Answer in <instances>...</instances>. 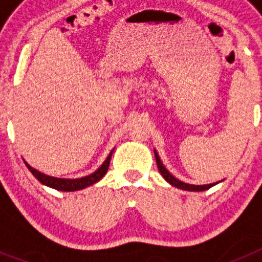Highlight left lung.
I'll list each match as a JSON object with an SVG mask.
<instances>
[{"mask_svg": "<svg viewBox=\"0 0 262 262\" xmlns=\"http://www.w3.org/2000/svg\"><path fill=\"white\" fill-rule=\"evenodd\" d=\"M155 157H156V163H157V168H159L160 173L163 174V177L165 178L166 181L169 182L170 185H173V186L178 187V189H182V190H189V191H203V190H207V189H210L211 186H214L215 184H210V185H190V184H185V182L180 181V180H177L176 177H173L170 173L166 170L165 166L163 165V163H161V160H160L159 155H157V152L155 151Z\"/></svg>", "mask_w": 262, "mask_h": 262, "instance_id": "left-lung-1", "label": "left lung"}]
</instances>
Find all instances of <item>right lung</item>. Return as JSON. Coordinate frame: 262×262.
<instances>
[{
  "instance_id": "add662e5",
  "label": "right lung",
  "mask_w": 262,
  "mask_h": 262,
  "mask_svg": "<svg viewBox=\"0 0 262 262\" xmlns=\"http://www.w3.org/2000/svg\"><path fill=\"white\" fill-rule=\"evenodd\" d=\"M111 155H113V151L110 152V155L107 156V159L105 160V163L99 166L96 172L92 173V174H89V176H86V177L76 178V180H67V178H56V177H51V176H46V174H43V173L38 172V170L32 168V166H30L26 161H25V163H26V165H27V168H29L30 172L35 176V177L38 178L39 181H40L43 185H47V186L53 187V189H56V190L76 191V190H81V189H84V187L90 186V185L96 184L97 181H99V180H101V178L106 174V172H107V169H108V165H110Z\"/></svg>"
}]
</instances>
